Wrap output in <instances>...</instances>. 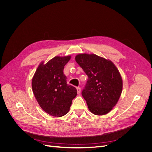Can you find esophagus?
Instances as JSON below:
<instances>
[{
  "label": "esophagus",
  "instance_id": "34e87169",
  "mask_svg": "<svg viewBox=\"0 0 152 152\" xmlns=\"http://www.w3.org/2000/svg\"><path fill=\"white\" fill-rule=\"evenodd\" d=\"M76 89H77V94H79L80 93V87H77V88H76Z\"/></svg>",
  "mask_w": 152,
  "mask_h": 152
}]
</instances>
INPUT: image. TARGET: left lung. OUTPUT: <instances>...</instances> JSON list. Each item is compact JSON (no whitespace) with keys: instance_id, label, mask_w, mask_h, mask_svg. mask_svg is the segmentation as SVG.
Segmentation results:
<instances>
[{"instance_id":"left-lung-1","label":"left lung","mask_w":152,"mask_h":152,"mask_svg":"<svg viewBox=\"0 0 152 152\" xmlns=\"http://www.w3.org/2000/svg\"><path fill=\"white\" fill-rule=\"evenodd\" d=\"M75 60L88 76L82 95L88 109L95 115L107 114L122 92V79L118 69L110 60L95 54H78Z\"/></svg>"}]
</instances>
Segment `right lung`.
<instances>
[{
    "label": "right lung",
    "mask_w": 152,
    "mask_h": 152,
    "mask_svg": "<svg viewBox=\"0 0 152 152\" xmlns=\"http://www.w3.org/2000/svg\"><path fill=\"white\" fill-rule=\"evenodd\" d=\"M70 58L69 56H56L45 64L42 62L32 78V90L37 102L45 112L54 117L66 114L77 95L76 88L67 84L64 73Z\"/></svg>",
    "instance_id": "add662e5"
}]
</instances>
